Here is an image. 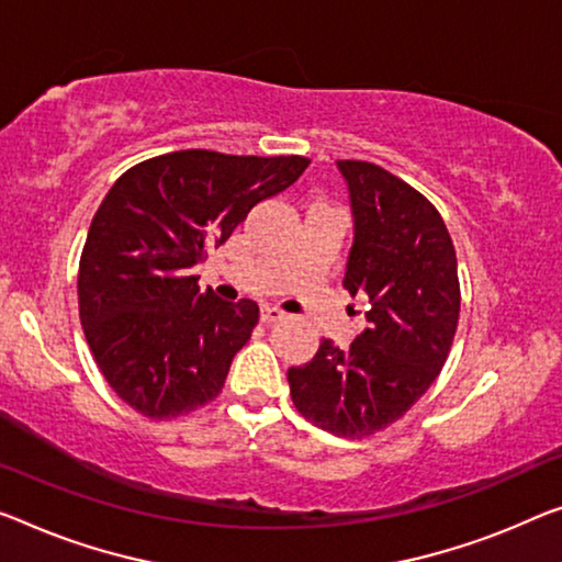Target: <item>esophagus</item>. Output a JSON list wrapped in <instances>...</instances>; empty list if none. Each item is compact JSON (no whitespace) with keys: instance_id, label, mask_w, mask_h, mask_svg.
<instances>
[{"instance_id":"obj_1","label":"esophagus","mask_w":562,"mask_h":562,"mask_svg":"<svg viewBox=\"0 0 562 562\" xmlns=\"http://www.w3.org/2000/svg\"><path fill=\"white\" fill-rule=\"evenodd\" d=\"M279 322H283V311L273 308V306H263L261 308V324L271 326V324H279Z\"/></svg>"}]
</instances>
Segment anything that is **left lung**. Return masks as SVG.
<instances>
[{
	"instance_id": "obj_1",
	"label": "left lung",
	"mask_w": 562,
	"mask_h": 562,
	"mask_svg": "<svg viewBox=\"0 0 562 562\" xmlns=\"http://www.w3.org/2000/svg\"><path fill=\"white\" fill-rule=\"evenodd\" d=\"M349 183L353 246L344 289L367 296V329L349 349L322 339L289 369L301 417L361 439L394 425L439 376L460 318L457 256L442 215L402 178L367 160H339Z\"/></svg>"
}]
</instances>
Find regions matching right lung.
Instances as JSON below:
<instances>
[{
    "instance_id": "add662e5",
    "label": "right lung",
    "mask_w": 562,
    "mask_h": 562,
    "mask_svg": "<svg viewBox=\"0 0 562 562\" xmlns=\"http://www.w3.org/2000/svg\"><path fill=\"white\" fill-rule=\"evenodd\" d=\"M308 162L301 155L178 150L115 180L90 223L77 301L94 364L127 407L170 422L221 394L258 324V306L201 291L191 269Z\"/></svg>"
}]
</instances>
